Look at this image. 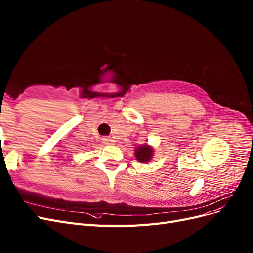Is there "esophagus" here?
I'll return each mask as SVG.
<instances>
[{
  "mask_svg": "<svg viewBox=\"0 0 253 253\" xmlns=\"http://www.w3.org/2000/svg\"><path fill=\"white\" fill-rule=\"evenodd\" d=\"M103 143L106 145H113L115 144V140H112L111 137H103Z\"/></svg>",
  "mask_w": 253,
  "mask_h": 253,
  "instance_id": "1",
  "label": "esophagus"
}]
</instances>
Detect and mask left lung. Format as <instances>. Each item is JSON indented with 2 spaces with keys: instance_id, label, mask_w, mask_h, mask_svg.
I'll use <instances>...</instances> for the list:
<instances>
[{
  "instance_id": "obj_1",
  "label": "left lung",
  "mask_w": 253,
  "mask_h": 253,
  "mask_svg": "<svg viewBox=\"0 0 253 253\" xmlns=\"http://www.w3.org/2000/svg\"><path fill=\"white\" fill-rule=\"evenodd\" d=\"M134 156L138 162L147 163L152 159L153 148L151 147V146H148L147 144L142 145V146H140V147H137L135 149Z\"/></svg>"
}]
</instances>
